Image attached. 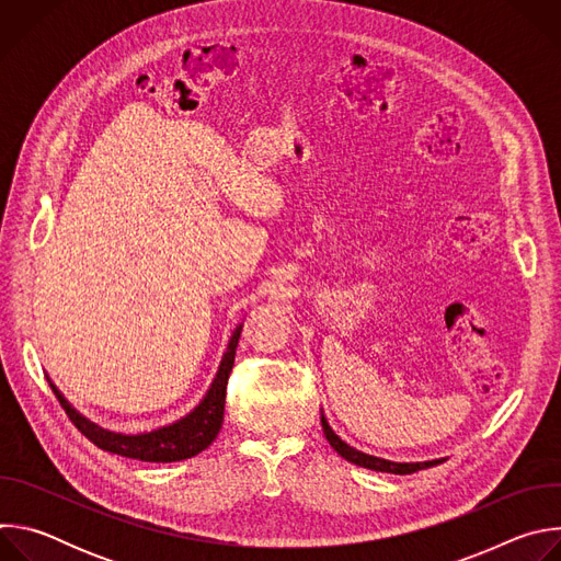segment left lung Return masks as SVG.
<instances>
[{
  "label": "left lung",
  "mask_w": 561,
  "mask_h": 561,
  "mask_svg": "<svg viewBox=\"0 0 561 561\" xmlns=\"http://www.w3.org/2000/svg\"><path fill=\"white\" fill-rule=\"evenodd\" d=\"M322 428H324V435L329 439V444L337 450V455H342L346 461L351 463H357L362 468H370V470H379V472H394V474H411L420 468H428L433 463H439L444 461L446 457H439V459H426V461H390V459H383V457H375V455H368V453H362L357 448H353L351 444H346L329 424L324 411H322Z\"/></svg>",
  "instance_id": "left-lung-1"
}]
</instances>
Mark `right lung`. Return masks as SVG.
<instances>
[{
  "mask_svg": "<svg viewBox=\"0 0 561 561\" xmlns=\"http://www.w3.org/2000/svg\"><path fill=\"white\" fill-rule=\"evenodd\" d=\"M242 327H244L242 322L234 327V331L226 344V351L221 355V362L217 366V373H215L208 390L199 399V404L184 417H180L167 426L152 428V431H144V433L108 431V428L91 422L87 415L79 413L64 397V392L53 383V379H48V383H50L55 397L59 399L61 409L70 417V422L102 450H108V453H115L122 457H130V459H141V461H162V463L182 461V459L195 457L197 453L206 450L215 442V437L221 428L224 402H226V381H228V375L234 364V348L239 342V333H242Z\"/></svg>",
  "mask_w": 561,
  "mask_h": 561,
  "instance_id": "right-lung-1",
  "label": "right lung"
}]
</instances>
